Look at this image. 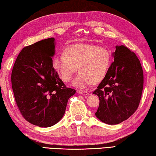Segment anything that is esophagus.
I'll list each match as a JSON object with an SVG mask.
<instances>
[{
    "label": "esophagus",
    "instance_id": "1",
    "mask_svg": "<svg viewBox=\"0 0 156 156\" xmlns=\"http://www.w3.org/2000/svg\"><path fill=\"white\" fill-rule=\"evenodd\" d=\"M78 93L79 94H81V95H89V93L87 91H82V90H79V91H77Z\"/></svg>",
    "mask_w": 156,
    "mask_h": 156
}]
</instances>
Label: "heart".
<instances>
[{"instance_id": "1", "label": "heart", "mask_w": 156, "mask_h": 156, "mask_svg": "<svg viewBox=\"0 0 156 156\" xmlns=\"http://www.w3.org/2000/svg\"><path fill=\"white\" fill-rule=\"evenodd\" d=\"M113 61L109 49L91 44H76L67 46L63 54L52 58V67L63 81L68 82L76 72L78 74L72 81L76 88L86 89L92 83L103 80Z\"/></svg>"}]
</instances>
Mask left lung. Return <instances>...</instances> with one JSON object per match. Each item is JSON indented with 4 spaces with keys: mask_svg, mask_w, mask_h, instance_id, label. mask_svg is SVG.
<instances>
[{
    "mask_svg": "<svg viewBox=\"0 0 156 156\" xmlns=\"http://www.w3.org/2000/svg\"><path fill=\"white\" fill-rule=\"evenodd\" d=\"M114 61L93 94L99 98L96 117L107 125H117L130 117L140 101L144 77L138 57L127 47L115 46Z\"/></svg>",
    "mask_w": 156,
    "mask_h": 156,
    "instance_id": "obj_1",
    "label": "left lung"
}]
</instances>
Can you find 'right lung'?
<instances>
[{"mask_svg":"<svg viewBox=\"0 0 156 156\" xmlns=\"http://www.w3.org/2000/svg\"><path fill=\"white\" fill-rule=\"evenodd\" d=\"M56 42L49 38L25 47L12 72L17 106L29 122L41 127L56 125L65 114L75 89L66 87L52 67Z\"/></svg>","mask_w":156,"mask_h":156,"instance_id":"obj_1","label":"right lung"}]
</instances>
